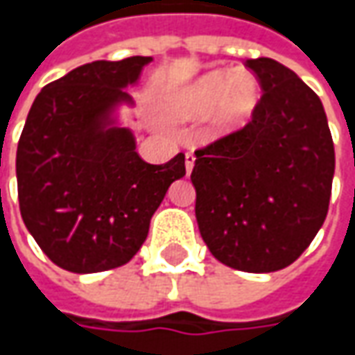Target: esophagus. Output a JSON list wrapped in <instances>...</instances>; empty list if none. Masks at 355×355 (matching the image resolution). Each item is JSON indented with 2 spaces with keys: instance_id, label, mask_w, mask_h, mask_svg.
<instances>
[{
  "instance_id": "esophagus-1",
  "label": "esophagus",
  "mask_w": 355,
  "mask_h": 355,
  "mask_svg": "<svg viewBox=\"0 0 355 355\" xmlns=\"http://www.w3.org/2000/svg\"><path fill=\"white\" fill-rule=\"evenodd\" d=\"M193 164H196V156H193V152H185V171H187V173H191V170H193Z\"/></svg>"
}]
</instances>
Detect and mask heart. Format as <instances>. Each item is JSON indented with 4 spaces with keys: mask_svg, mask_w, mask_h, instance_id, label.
Wrapping results in <instances>:
<instances>
[{
    "mask_svg": "<svg viewBox=\"0 0 355 355\" xmlns=\"http://www.w3.org/2000/svg\"><path fill=\"white\" fill-rule=\"evenodd\" d=\"M259 98V87L251 76H233L225 71H213L201 76L173 101V114L199 118L217 108L221 126H235L252 112Z\"/></svg>",
    "mask_w": 355,
    "mask_h": 355,
    "instance_id": "obj_1",
    "label": "heart"
}]
</instances>
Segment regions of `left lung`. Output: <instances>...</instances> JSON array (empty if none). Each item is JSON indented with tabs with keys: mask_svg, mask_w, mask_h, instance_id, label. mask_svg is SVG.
<instances>
[{
	"mask_svg": "<svg viewBox=\"0 0 355 355\" xmlns=\"http://www.w3.org/2000/svg\"><path fill=\"white\" fill-rule=\"evenodd\" d=\"M263 96L241 130L196 150L199 233L223 265L275 272L306 251L326 219L334 142L320 98L275 59H249Z\"/></svg>",
	"mask_w": 355,
	"mask_h": 355,
	"instance_id": "obj_1",
	"label": "left lung"
}]
</instances>
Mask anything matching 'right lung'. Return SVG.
<instances>
[{
  "mask_svg": "<svg viewBox=\"0 0 355 355\" xmlns=\"http://www.w3.org/2000/svg\"><path fill=\"white\" fill-rule=\"evenodd\" d=\"M152 57L94 61L53 80L35 98L17 144L23 223L64 270L87 275L128 263L148 237L168 187L185 175V156L154 166L110 112Z\"/></svg>",
  "mask_w": 355,
  "mask_h": 355,
  "instance_id": "add662e5",
  "label": "right lung"
}]
</instances>
